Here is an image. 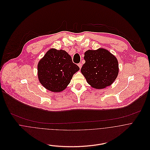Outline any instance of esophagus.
<instances>
[{
  "label": "esophagus",
  "mask_w": 150,
  "mask_h": 150,
  "mask_svg": "<svg viewBox=\"0 0 150 150\" xmlns=\"http://www.w3.org/2000/svg\"><path fill=\"white\" fill-rule=\"evenodd\" d=\"M78 66H79V67H80V69H81V67H82V64H81V63H79V64H78Z\"/></svg>",
  "instance_id": "obj_1"
}]
</instances>
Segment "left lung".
<instances>
[{
    "instance_id": "left-lung-1",
    "label": "left lung",
    "mask_w": 150,
    "mask_h": 150,
    "mask_svg": "<svg viewBox=\"0 0 150 150\" xmlns=\"http://www.w3.org/2000/svg\"><path fill=\"white\" fill-rule=\"evenodd\" d=\"M86 63L81 71L92 88L104 89L117 79L119 67L117 58L106 49L87 50L84 53Z\"/></svg>"
}]
</instances>
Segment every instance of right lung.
<instances>
[{
    "label": "right lung",
    "instance_id": "1",
    "mask_svg": "<svg viewBox=\"0 0 150 150\" xmlns=\"http://www.w3.org/2000/svg\"><path fill=\"white\" fill-rule=\"evenodd\" d=\"M79 67L72 62L64 50L50 49L38 64V75L40 84L52 92H60L70 83Z\"/></svg>",
    "mask_w": 150,
    "mask_h": 150
}]
</instances>
